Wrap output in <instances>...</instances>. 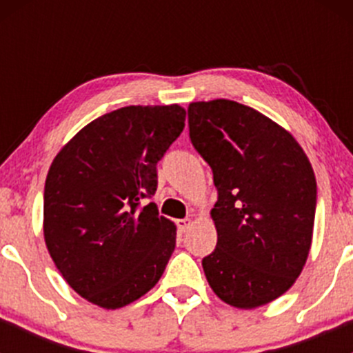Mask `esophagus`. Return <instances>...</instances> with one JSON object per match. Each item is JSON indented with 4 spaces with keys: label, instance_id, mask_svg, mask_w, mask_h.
<instances>
[{
    "label": "esophagus",
    "instance_id": "obj_1",
    "mask_svg": "<svg viewBox=\"0 0 353 353\" xmlns=\"http://www.w3.org/2000/svg\"><path fill=\"white\" fill-rule=\"evenodd\" d=\"M190 225H191V220H190V219H181V220H177V229H179L181 234L186 232V230L190 229Z\"/></svg>",
    "mask_w": 353,
    "mask_h": 353
}]
</instances>
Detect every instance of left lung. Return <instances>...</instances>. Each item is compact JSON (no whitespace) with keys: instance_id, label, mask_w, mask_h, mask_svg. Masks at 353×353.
<instances>
[{"instance_id":"obj_1","label":"left lung","mask_w":353,"mask_h":353,"mask_svg":"<svg viewBox=\"0 0 353 353\" xmlns=\"http://www.w3.org/2000/svg\"><path fill=\"white\" fill-rule=\"evenodd\" d=\"M188 124L219 194L206 280L234 307L268 304L294 285L311 248L318 188L309 159L290 133L239 102H193Z\"/></svg>"}]
</instances>
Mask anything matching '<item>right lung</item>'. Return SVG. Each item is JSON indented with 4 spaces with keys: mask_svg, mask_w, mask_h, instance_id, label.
I'll return each instance as SVG.
<instances>
[{
    "mask_svg": "<svg viewBox=\"0 0 353 353\" xmlns=\"http://www.w3.org/2000/svg\"><path fill=\"white\" fill-rule=\"evenodd\" d=\"M179 105H128L83 128L56 155L44 188V237L56 268L92 304L147 294L176 248L159 215L157 163L184 130Z\"/></svg>",
    "mask_w": 353,
    "mask_h": 353,
    "instance_id": "right-lung-1",
    "label": "right lung"
}]
</instances>
